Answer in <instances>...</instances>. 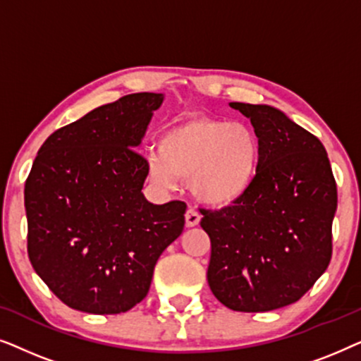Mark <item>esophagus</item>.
Returning <instances> with one entry per match:
<instances>
[{"mask_svg":"<svg viewBox=\"0 0 361 361\" xmlns=\"http://www.w3.org/2000/svg\"><path fill=\"white\" fill-rule=\"evenodd\" d=\"M200 224V215L195 209H189L185 212V225L192 228V226H197Z\"/></svg>","mask_w":361,"mask_h":361,"instance_id":"obj_1","label":"esophagus"}]
</instances>
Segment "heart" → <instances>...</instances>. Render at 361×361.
<instances>
[{"mask_svg":"<svg viewBox=\"0 0 361 361\" xmlns=\"http://www.w3.org/2000/svg\"><path fill=\"white\" fill-rule=\"evenodd\" d=\"M149 174L161 185L190 179L204 204L225 209L248 195L258 177L263 145L250 126L225 118L192 116L164 131Z\"/></svg>","mask_w":361,"mask_h":361,"instance_id":"1","label":"heart"}]
</instances>
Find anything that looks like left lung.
<instances>
[{
    "label": "left lung",
    "instance_id": "8db88e82",
    "mask_svg": "<svg viewBox=\"0 0 361 361\" xmlns=\"http://www.w3.org/2000/svg\"><path fill=\"white\" fill-rule=\"evenodd\" d=\"M263 145L248 195L221 210L200 209L210 236L207 281L221 304L268 312L299 300L332 258L337 184L319 137L269 105L230 103Z\"/></svg>",
    "mask_w": 361,
    "mask_h": 361
}]
</instances>
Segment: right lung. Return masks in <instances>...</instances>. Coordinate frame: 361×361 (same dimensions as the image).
Wrapping results in <instances>:
<instances>
[{
	"instance_id": "add662e5",
	"label": "right lung",
	"mask_w": 361,
	"mask_h": 361,
	"mask_svg": "<svg viewBox=\"0 0 361 361\" xmlns=\"http://www.w3.org/2000/svg\"><path fill=\"white\" fill-rule=\"evenodd\" d=\"M162 93L98 106L44 141L24 185L27 255L68 307L121 314L149 290L154 266L184 230L187 205L142 195L141 145Z\"/></svg>"
}]
</instances>
